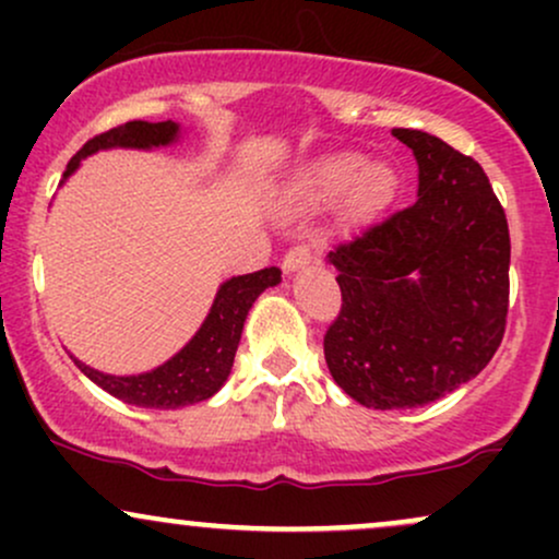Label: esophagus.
I'll use <instances>...</instances> for the list:
<instances>
[{"label":"esophagus","mask_w":559,"mask_h":559,"mask_svg":"<svg viewBox=\"0 0 559 559\" xmlns=\"http://www.w3.org/2000/svg\"><path fill=\"white\" fill-rule=\"evenodd\" d=\"M312 262V249L310 243H297L284 254V273H297L301 267H307Z\"/></svg>","instance_id":"obj_1"}]
</instances>
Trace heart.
Segmentation results:
<instances>
[{
  "instance_id": "heart-1",
  "label": "heart",
  "mask_w": 559,
  "mask_h": 559,
  "mask_svg": "<svg viewBox=\"0 0 559 559\" xmlns=\"http://www.w3.org/2000/svg\"><path fill=\"white\" fill-rule=\"evenodd\" d=\"M400 194V173L386 159L360 152H336L312 159L286 186L284 202L294 213H318L342 202L346 221H368Z\"/></svg>"
}]
</instances>
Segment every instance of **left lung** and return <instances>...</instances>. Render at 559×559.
Here are the masks:
<instances>
[{
    "instance_id": "8db88e82",
    "label": "left lung",
    "mask_w": 559,
    "mask_h": 559,
    "mask_svg": "<svg viewBox=\"0 0 559 559\" xmlns=\"http://www.w3.org/2000/svg\"><path fill=\"white\" fill-rule=\"evenodd\" d=\"M418 163V199L329 260L342 312L325 331L333 381L373 409H409L476 378L502 344L510 230L473 157L394 128Z\"/></svg>"
}]
</instances>
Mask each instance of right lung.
Instances as JSON below:
<instances>
[{
  "instance_id": "1",
  "label": "right lung",
  "mask_w": 559,
  "mask_h": 559,
  "mask_svg": "<svg viewBox=\"0 0 559 559\" xmlns=\"http://www.w3.org/2000/svg\"><path fill=\"white\" fill-rule=\"evenodd\" d=\"M178 139H181V126L173 123V120H163V123L131 120V123L118 126L86 141L79 155L68 163L62 183L81 168V159L92 157L102 150H159V146L176 144ZM278 284V267H265V271L228 278L226 284L217 288L207 318L199 325L194 336L186 342L183 349L176 352L168 362L157 365L155 370H146V373L110 376L81 362L79 357H70L88 381H94L107 394L118 396L128 404L150 409L189 407V404L210 400L228 381L236 349H239L241 342L243 320H247L260 294Z\"/></svg>"
}]
</instances>
